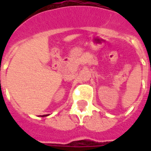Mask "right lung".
Instances as JSON below:
<instances>
[{"label": "right lung", "instance_id": "add662e5", "mask_svg": "<svg viewBox=\"0 0 151 151\" xmlns=\"http://www.w3.org/2000/svg\"><path fill=\"white\" fill-rule=\"evenodd\" d=\"M45 116V115H43V116Z\"/></svg>", "mask_w": 151, "mask_h": 151}]
</instances>
